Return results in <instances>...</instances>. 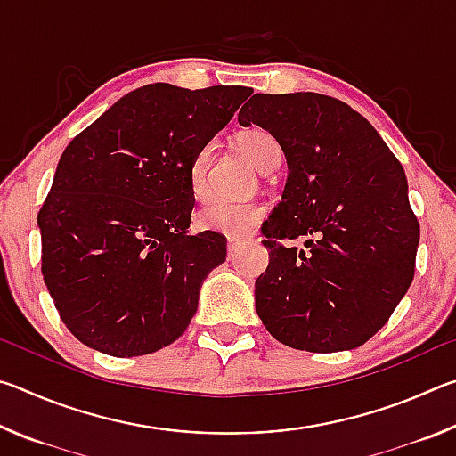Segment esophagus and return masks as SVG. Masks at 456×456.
<instances>
[{
  "mask_svg": "<svg viewBox=\"0 0 456 456\" xmlns=\"http://www.w3.org/2000/svg\"><path fill=\"white\" fill-rule=\"evenodd\" d=\"M243 245H245V243L241 241V239H229V241H227V251H229V256L233 257L235 253H237L239 249H241Z\"/></svg>",
  "mask_w": 456,
  "mask_h": 456,
  "instance_id": "obj_1",
  "label": "esophagus"
}]
</instances>
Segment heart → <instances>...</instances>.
Here are the masks:
<instances>
[{
  "mask_svg": "<svg viewBox=\"0 0 456 456\" xmlns=\"http://www.w3.org/2000/svg\"><path fill=\"white\" fill-rule=\"evenodd\" d=\"M237 146L249 159V163L259 173H269L280 165L281 151L275 138L261 128L245 130L237 136ZM211 146L207 144L192 157L189 168V184L195 199H203L207 192V171L211 165ZM265 217L264 205L259 203H227V200H211L200 207L195 215V225L200 231L219 233L227 237L249 235L257 223Z\"/></svg>",
  "mask_w": 456,
  "mask_h": 456,
  "instance_id": "obj_1",
  "label": "heart"
}]
</instances>
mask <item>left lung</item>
<instances>
[{
  "label": "left lung",
  "mask_w": 456,
  "mask_h": 456,
  "mask_svg": "<svg viewBox=\"0 0 456 456\" xmlns=\"http://www.w3.org/2000/svg\"><path fill=\"white\" fill-rule=\"evenodd\" d=\"M239 125L269 130L289 167L281 203L261 227L269 247L256 283L261 322L296 350L358 348L414 277L420 225L403 165L362 114L315 92L256 94ZM299 236L307 250L281 243Z\"/></svg>",
  "instance_id": "8db88e82"
}]
</instances>
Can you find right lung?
I'll list each match as a JSON object with an SVG mask.
<instances>
[{"instance_id":"1","label":"right lung","mask_w":456,"mask_h":456,"mask_svg":"<svg viewBox=\"0 0 456 456\" xmlns=\"http://www.w3.org/2000/svg\"><path fill=\"white\" fill-rule=\"evenodd\" d=\"M251 94L149 84L66 146L37 213L42 275L88 348L133 358L184 334L203 280L227 256L221 235L187 233L189 168Z\"/></svg>"}]
</instances>
